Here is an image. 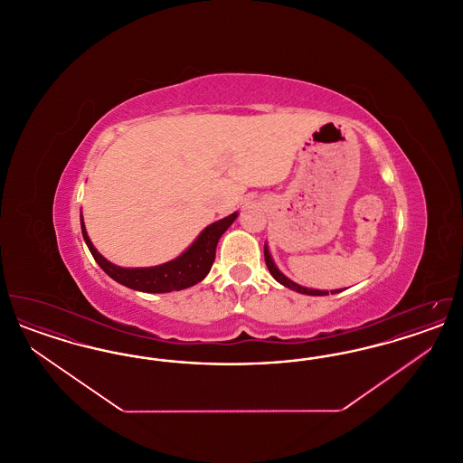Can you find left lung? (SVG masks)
Wrapping results in <instances>:
<instances>
[{
  "mask_svg": "<svg viewBox=\"0 0 463 463\" xmlns=\"http://www.w3.org/2000/svg\"><path fill=\"white\" fill-rule=\"evenodd\" d=\"M264 257L265 264H267L269 272H270V274H272V278H274L278 283H281L283 287L289 288V289H293V291H298V293H304V295H314V297H323V295H328V291L300 287V285L293 283L291 279H288L287 276H285V274H283V272H281V270L276 267V264H274V260H272V257H270V253H269V248H267V244L264 246ZM338 291H342V289H333V291H331V295H335V293H338Z\"/></svg>",
  "mask_w": 463,
  "mask_h": 463,
  "instance_id": "8db88e82",
  "label": "left lung"
}]
</instances>
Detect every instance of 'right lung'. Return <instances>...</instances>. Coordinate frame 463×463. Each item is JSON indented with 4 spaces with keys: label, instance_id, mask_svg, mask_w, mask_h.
<instances>
[{
    "label": "right lung",
    "instance_id": "1",
    "mask_svg": "<svg viewBox=\"0 0 463 463\" xmlns=\"http://www.w3.org/2000/svg\"><path fill=\"white\" fill-rule=\"evenodd\" d=\"M238 213H232L225 219L210 223L198 238L175 260L156 267H137V269H125L110 264L106 260L90 241L83 217H81V232L83 240L89 246L90 253L93 255L95 262L102 267V270L118 281L123 287L146 291V293H168L178 291L184 288L194 287L199 281L206 278L212 265L215 262V250L222 234L236 221Z\"/></svg>",
    "mask_w": 463,
    "mask_h": 463
}]
</instances>
